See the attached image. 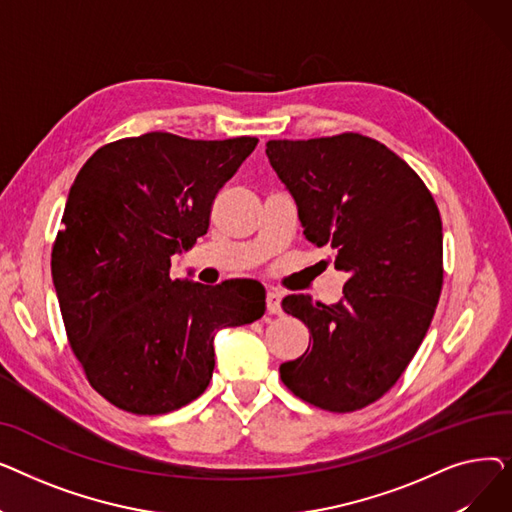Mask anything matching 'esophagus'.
I'll return each instance as SVG.
<instances>
[{"label": "esophagus", "instance_id": "34e87169", "mask_svg": "<svg viewBox=\"0 0 512 512\" xmlns=\"http://www.w3.org/2000/svg\"><path fill=\"white\" fill-rule=\"evenodd\" d=\"M265 307H267V313H270V315H280V313H282L280 294H278V292H267Z\"/></svg>", "mask_w": 512, "mask_h": 512}]
</instances>
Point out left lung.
I'll list each match as a JSON object with an SVG mask.
<instances>
[{
	"instance_id": "left-lung-1",
	"label": "left lung",
	"mask_w": 512,
	"mask_h": 512,
	"mask_svg": "<svg viewBox=\"0 0 512 512\" xmlns=\"http://www.w3.org/2000/svg\"><path fill=\"white\" fill-rule=\"evenodd\" d=\"M265 153L299 209L305 238L348 274L336 305L282 301L314 344L280 365L286 388L332 413L382 398L423 342L442 292V220L415 170L357 132L267 141Z\"/></svg>"
}]
</instances>
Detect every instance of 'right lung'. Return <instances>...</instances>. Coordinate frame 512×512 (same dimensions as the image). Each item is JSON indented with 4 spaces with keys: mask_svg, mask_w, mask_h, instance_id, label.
<instances>
[{
    "mask_svg": "<svg viewBox=\"0 0 512 512\" xmlns=\"http://www.w3.org/2000/svg\"><path fill=\"white\" fill-rule=\"evenodd\" d=\"M259 139L147 132L103 145L80 168L53 242L51 276L70 348L114 407L164 415L199 398L213 338L265 313L263 286L170 278L207 234L215 195Z\"/></svg>",
    "mask_w": 512,
    "mask_h": 512,
    "instance_id": "obj_1",
    "label": "right lung"
}]
</instances>
